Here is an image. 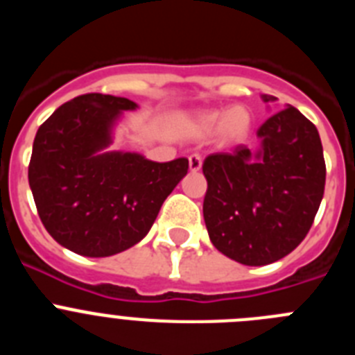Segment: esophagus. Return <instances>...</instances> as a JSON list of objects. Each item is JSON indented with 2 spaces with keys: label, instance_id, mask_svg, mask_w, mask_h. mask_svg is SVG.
<instances>
[{
  "label": "esophagus",
  "instance_id": "obj_1",
  "mask_svg": "<svg viewBox=\"0 0 355 355\" xmlns=\"http://www.w3.org/2000/svg\"><path fill=\"white\" fill-rule=\"evenodd\" d=\"M188 165H190V171L192 172L200 171V167H202V158H200V155L188 156Z\"/></svg>",
  "mask_w": 355,
  "mask_h": 355
}]
</instances>
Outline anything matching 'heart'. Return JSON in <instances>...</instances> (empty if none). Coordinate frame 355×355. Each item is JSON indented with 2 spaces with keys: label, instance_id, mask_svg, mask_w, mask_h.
<instances>
[{
  "label": "heart",
  "instance_id": "heart-1",
  "mask_svg": "<svg viewBox=\"0 0 355 355\" xmlns=\"http://www.w3.org/2000/svg\"><path fill=\"white\" fill-rule=\"evenodd\" d=\"M250 128V114L243 106L229 110H209L192 121V131L197 135H209L218 130L225 142H236L247 135Z\"/></svg>",
  "mask_w": 355,
  "mask_h": 355
}]
</instances>
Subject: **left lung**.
Segmentation results:
<instances>
[{
	"instance_id": "1",
	"label": "left lung",
	"mask_w": 355,
	"mask_h": 355,
	"mask_svg": "<svg viewBox=\"0 0 355 355\" xmlns=\"http://www.w3.org/2000/svg\"><path fill=\"white\" fill-rule=\"evenodd\" d=\"M258 137V153L240 144L202 163L209 240L227 258L249 266L277 261L299 245L325 188L318 130L299 110L288 106L268 117Z\"/></svg>"
}]
</instances>
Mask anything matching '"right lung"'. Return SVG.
Returning a JSON list of instances; mask_svg holds the SVG:
<instances>
[{"label": "right lung", "instance_id": "obj_1", "mask_svg": "<svg viewBox=\"0 0 355 355\" xmlns=\"http://www.w3.org/2000/svg\"><path fill=\"white\" fill-rule=\"evenodd\" d=\"M135 108L126 97L83 94L37 131L31 193L44 227L72 252L106 258L139 243L187 175V158L158 163L137 153H103L121 112Z\"/></svg>", "mask_w": 355, "mask_h": 355}]
</instances>
